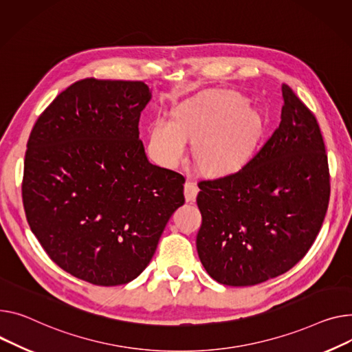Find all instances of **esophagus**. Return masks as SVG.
Returning <instances> with one entry per match:
<instances>
[{"label":"esophagus","instance_id":"esophagus-1","mask_svg":"<svg viewBox=\"0 0 352 352\" xmlns=\"http://www.w3.org/2000/svg\"><path fill=\"white\" fill-rule=\"evenodd\" d=\"M198 194V186L192 181H186L184 185V195L186 202H194Z\"/></svg>","mask_w":352,"mask_h":352}]
</instances>
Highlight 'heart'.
<instances>
[{"mask_svg":"<svg viewBox=\"0 0 352 352\" xmlns=\"http://www.w3.org/2000/svg\"><path fill=\"white\" fill-rule=\"evenodd\" d=\"M235 91H206L181 104L174 120L160 116L150 130V146L164 167H178L194 143L198 166L212 174L239 167L248 158L261 130V117Z\"/></svg>","mask_w":352,"mask_h":352,"instance_id":"b5f03b06","label":"heart"}]
</instances>
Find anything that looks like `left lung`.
Segmentation results:
<instances>
[{"mask_svg": "<svg viewBox=\"0 0 352 352\" xmlns=\"http://www.w3.org/2000/svg\"><path fill=\"white\" fill-rule=\"evenodd\" d=\"M282 122L233 174L198 184L197 250L221 285L254 286L309 252L330 199L325 146L314 114L282 85Z\"/></svg>", "mask_w": 352, "mask_h": 352, "instance_id": "obj_1", "label": "left lung"}]
</instances>
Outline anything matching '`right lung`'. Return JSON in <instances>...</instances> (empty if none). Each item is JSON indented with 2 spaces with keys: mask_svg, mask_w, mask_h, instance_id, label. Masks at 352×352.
I'll return each instance as SVG.
<instances>
[{
  "mask_svg": "<svg viewBox=\"0 0 352 352\" xmlns=\"http://www.w3.org/2000/svg\"><path fill=\"white\" fill-rule=\"evenodd\" d=\"M151 100L144 82L83 79L36 120L22 201L41 246L65 272L98 286L134 280L184 205V177L151 164L138 138Z\"/></svg>",
  "mask_w": 352,
  "mask_h": 352,
  "instance_id": "1",
  "label": "right lung"
}]
</instances>
